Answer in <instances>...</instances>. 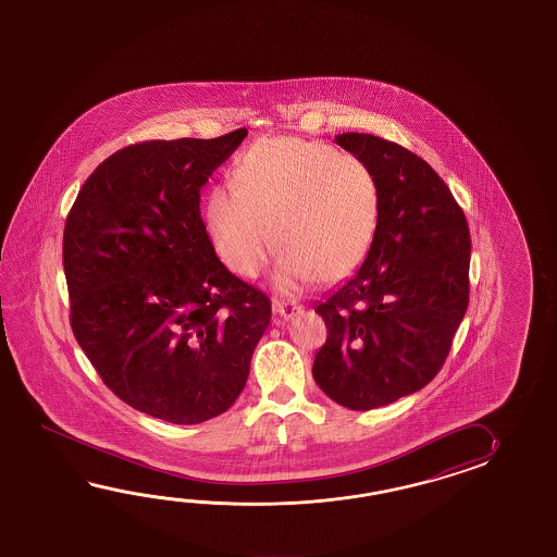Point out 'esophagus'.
<instances>
[{"label": "esophagus", "mask_w": 557, "mask_h": 557, "mask_svg": "<svg viewBox=\"0 0 557 557\" xmlns=\"http://www.w3.org/2000/svg\"><path fill=\"white\" fill-rule=\"evenodd\" d=\"M273 310L281 317V319L288 320L296 317V314H300L302 312V307L300 305H296V302H286V300H274Z\"/></svg>", "instance_id": "obj_1"}]
</instances>
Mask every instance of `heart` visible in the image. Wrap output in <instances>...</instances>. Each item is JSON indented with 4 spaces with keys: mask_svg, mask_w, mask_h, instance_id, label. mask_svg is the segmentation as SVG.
Returning a JSON list of instances; mask_svg holds the SVG:
<instances>
[{
    "mask_svg": "<svg viewBox=\"0 0 557 557\" xmlns=\"http://www.w3.org/2000/svg\"><path fill=\"white\" fill-rule=\"evenodd\" d=\"M379 223L372 169L322 143L255 145L238 157L233 185H213L205 197V225L221 261L243 278H257L278 247L284 257L274 283L283 290L355 273Z\"/></svg>",
    "mask_w": 557,
    "mask_h": 557,
    "instance_id": "heart-1",
    "label": "heart"
}]
</instances>
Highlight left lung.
<instances>
[{
	"mask_svg": "<svg viewBox=\"0 0 557 557\" xmlns=\"http://www.w3.org/2000/svg\"><path fill=\"white\" fill-rule=\"evenodd\" d=\"M379 181L380 223L367 259L314 310L329 329L312 376L350 410L424 388L450 352L470 300V228L422 157L368 133L334 137Z\"/></svg>",
	"mask_w": 557,
	"mask_h": 557,
	"instance_id": "obj_1",
	"label": "left lung"
}]
</instances>
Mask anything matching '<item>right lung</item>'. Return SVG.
I'll list each match as a JSON object with an SVG mask.
<instances>
[{
    "instance_id": "1",
    "label": "right lung",
    "mask_w": 557,
    "mask_h": 557,
    "mask_svg": "<svg viewBox=\"0 0 557 557\" xmlns=\"http://www.w3.org/2000/svg\"><path fill=\"white\" fill-rule=\"evenodd\" d=\"M245 137L129 145L95 169L65 221L75 341L109 391L171 424L233 406L271 322L269 296L219 261L199 207Z\"/></svg>"
}]
</instances>
